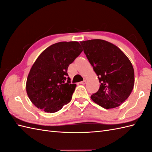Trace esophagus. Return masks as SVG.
Segmentation results:
<instances>
[{"label":"esophagus","instance_id":"34e87169","mask_svg":"<svg viewBox=\"0 0 152 152\" xmlns=\"http://www.w3.org/2000/svg\"><path fill=\"white\" fill-rule=\"evenodd\" d=\"M80 84H82V85L86 84V80H83V81H82V82H80Z\"/></svg>","mask_w":152,"mask_h":152}]
</instances>
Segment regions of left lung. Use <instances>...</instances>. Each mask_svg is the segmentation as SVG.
I'll return each instance as SVG.
<instances>
[{"label": "left lung", "mask_w": 152, "mask_h": 152, "mask_svg": "<svg viewBox=\"0 0 152 152\" xmlns=\"http://www.w3.org/2000/svg\"><path fill=\"white\" fill-rule=\"evenodd\" d=\"M80 43L100 83L91 99L105 109L118 107L133 89L135 75L131 61L121 49L108 41L91 39Z\"/></svg>", "instance_id": "8db88e82"}]
</instances>
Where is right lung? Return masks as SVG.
<instances>
[{
	"label": "right lung",
	"instance_id": "1",
	"mask_svg": "<svg viewBox=\"0 0 152 152\" xmlns=\"http://www.w3.org/2000/svg\"><path fill=\"white\" fill-rule=\"evenodd\" d=\"M82 51L78 42L63 41L50 46L39 56L26 85L34 105L52 113L69 103L76 85L70 83L68 66Z\"/></svg>",
	"mask_w": 152,
	"mask_h": 152
}]
</instances>
